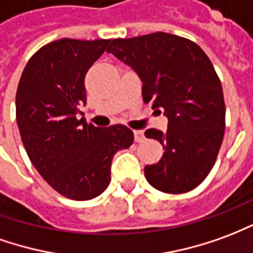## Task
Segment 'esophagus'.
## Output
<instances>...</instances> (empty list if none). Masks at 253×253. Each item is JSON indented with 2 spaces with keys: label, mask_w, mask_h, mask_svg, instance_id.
<instances>
[{
  "label": "esophagus",
  "mask_w": 253,
  "mask_h": 253,
  "mask_svg": "<svg viewBox=\"0 0 253 253\" xmlns=\"http://www.w3.org/2000/svg\"><path fill=\"white\" fill-rule=\"evenodd\" d=\"M133 133H135L136 143H141V141L144 140V132L143 130H133Z\"/></svg>",
  "instance_id": "1"
}]
</instances>
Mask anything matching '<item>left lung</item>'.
Instances as JSON below:
<instances>
[{
    "mask_svg": "<svg viewBox=\"0 0 253 253\" xmlns=\"http://www.w3.org/2000/svg\"><path fill=\"white\" fill-rule=\"evenodd\" d=\"M107 51L139 75L144 103L169 120L165 133L152 128L144 133L165 148L158 164L144 168L147 181L165 193L195 189L215 164L225 133L221 80L207 54L166 32L114 39Z\"/></svg>",
    "mask_w": 253,
    "mask_h": 253,
    "instance_id": "left-lung-1",
    "label": "left lung"
}]
</instances>
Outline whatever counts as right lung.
<instances>
[{"label":"right lung","mask_w":253,"mask_h":253,"mask_svg":"<svg viewBox=\"0 0 253 253\" xmlns=\"http://www.w3.org/2000/svg\"><path fill=\"white\" fill-rule=\"evenodd\" d=\"M110 39H58L27 62L16 92V120L28 158L50 187L72 200L99 196L110 184L114 154L129 148L125 125L87 124L84 78Z\"/></svg>","instance_id":"right-lung-1"}]
</instances>
